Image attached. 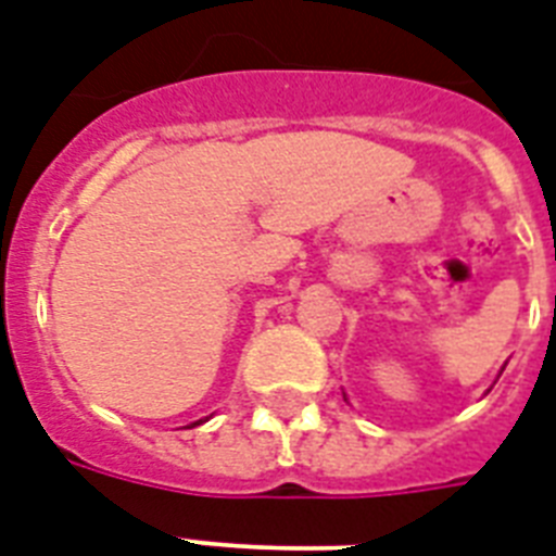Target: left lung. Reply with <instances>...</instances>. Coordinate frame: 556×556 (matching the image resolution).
I'll list each match as a JSON object with an SVG mask.
<instances>
[{"instance_id":"8db88e82","label":"left lung","mask_w":556,"mask_h":556,"mask_svg":"<svg viewBox=\"0 0 556 556\" xmlns=\"http://www.w3.org/2000/svg\"><path fill=\"white\" fill-rule=\"evenodd\" d=\"M500 374H503V371H500Z\"/></svg>"}]
</instances>
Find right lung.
<instances>
[{
	"label": "right lung",
	"instance_id": "add662e5",
	"mask_svg": "<svg viewBox=\"0 0 556 556\" xmlns=\"http://www.w3.org/2000/svg\"><path fill=\"white\" fill-rule=\"evenodd\" d=\"M202 422H205V419H197V422H193V426H202Z\"/></svg>",
	"mask_w": 556,
	"mask_h": 556
}]
</instances>
